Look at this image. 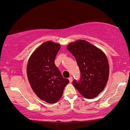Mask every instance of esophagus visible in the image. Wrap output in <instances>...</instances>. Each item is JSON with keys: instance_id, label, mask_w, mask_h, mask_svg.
<instances>
[{"instance_id": "34e87169", "label": "esophagus", "mask_w": 130, "mask_h": 130, "mask_svg": "<svg viewBox=\"0 0 130 130\" xmlns=\"http://www.w3.org/2000/svg\"><path fill=\"white\" fill-rule=\"evenodd\" d=\"M69 82H70V83H72V76H70V77H69Z\"/></svg>"}]
</instances>
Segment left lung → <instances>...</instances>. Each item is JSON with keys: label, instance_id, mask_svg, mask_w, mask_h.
Here are the masks:
<instances>
[{"label": "left lung", "instance_id": "left-lung-1", "mask_svg": "<svg viewBox=\"0 0 130 130\" xmlns=\"http://www.w3.org/2000/svg\"><path fill=\"white\" fill-rule=\"evenodd\" d=\"M67 49L75 58L81 73L79 80L73 85L86 98H93L105 88L109 76L107 56L88 42L78 40L68 45Z\"/></svg>", "mask_w": 130, "mask_h": 130}]
</instances>
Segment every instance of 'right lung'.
Masks as SVG:
<instances>
[{"label":"right lung","mask_w":130,"mask_h":130,"mask_svg":"<svg viewBox=\"0 0 130 130\" xmlns=\"http://www.w3.org/2000/svg\"><path fill=\"white\" fill-rule=\"evenodd\" d=\"M59 44L47 41L35 51L27 65V75L31 87L40 99L55 103L69 83L55 64Z\"/></svg>","instance_id":"obj_1"}]
</instances>
